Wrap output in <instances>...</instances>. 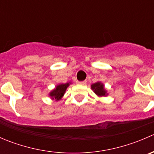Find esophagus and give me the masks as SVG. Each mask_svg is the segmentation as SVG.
I'll list each match as a JSON object with an SVG mask.
<instances>
[{
    "instance_id": "34e87169",
    "label": "esophagus",
    "mask_w": 154,
    "mask_h": 154,
    "mask_svg": "<svg viewBox=\"0 0 154 154\" xmlns=\"http://www.w3.org/2000/svg\"><path fill=\"white\" fill-rule=\"evenodd\" d=\"M77 83L80 85H85L86 83V81H77Z\"/></svg>"
}]
</instances>
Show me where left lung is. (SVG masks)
I'll list each match as a JSON object with an SVG mask.
<instances>
[{
  "mask_svg": "<svg viewBox=\"0 0 154 154\" xmlns=\"http://www.w3.org/2000/svg\"><path fill=\"white\" fill-rule=\"evenodd\" d=\"M91 89L94 91V92L99 97H103V96H106V90L104 88V86L103 83L100 82H97L95 83H93L91 86Z\"/></svg>",
  "mask_w": 154,
  "mask_h": 154,
  "instance_id": "obj_1",
  "label": "left lung"
}]
</instances>
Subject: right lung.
Listing matches in <instances>:
<instances>
[{
  "label": "right lung",
  "instance_id": "1",
  "mask_svg": "<svg viewBox=\"0 0 154 154\" xmlns=\"http://www.w3.org/2000/svg\"><path fill=\"white\" fill-rule=\"evenodd\" d=\"M70 84H71V83H62V84L57 85L56 86V88L50 92L49 96L53 100L54 99H55L56 100H61L62 97L64 95L65 92H66V89H67V88L69 86Z\"/></svg>",
  "mask_w": 154,
  "mask_h": 154
}]
</instances>
